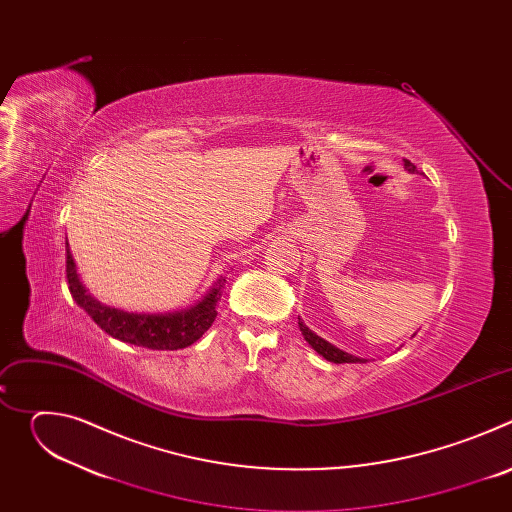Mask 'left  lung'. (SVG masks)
<instances>
[{"label":"left lung","instance_id":"left-lung-1","mask_svg":"<svg viewBox=\"0 0 512 512\" xmlns=\"http://www.w3.org/2000/svg\"><path fill=\"white\" fill-rule=\"evenodd\" d=\"M405 168H407L409 172H415V166H413L409 160H405ZM298 324H300V330H302L304 338L308 340V344H312V348H314L318 354H322L326 360L336 362V364H342V362H364L362 358L352 356V354H348V352H342V350H338L336 346L328 344L326 340H322L320 336H316L310 328H306L304 322H298Z\"/></svg>","mask_w":512,"mask_h":512}]
</instances>
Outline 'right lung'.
<instances>
[{"mask_svg":"<svg viewBox=\"0 0 512 512\" xmlns=\"http://www.w3.org/2000/svg\"><path fill=\"white\" fill-rule=\"evenodd\" d=\"M68 245V243H66ZM66 281L70 296L95 320V324L105 330L109 336L152 350H178L194 344L214 322L216 304L221 300V279L212 287L210 294L190 310L178 314H127L115 308L101 306L93 300L83 283L79 281L75 261L66 249ZM225 281V279H223Z\"/></svg>","mask_w":512,"mask_h":512,"instance_id":"obj_1","label":"right lung"}]
</instances>
